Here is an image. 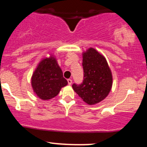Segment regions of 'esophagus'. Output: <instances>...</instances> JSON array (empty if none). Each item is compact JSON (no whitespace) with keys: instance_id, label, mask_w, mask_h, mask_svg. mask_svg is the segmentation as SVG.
Wrapping results in <instances>:
<instances>
[{"instance_id":"34e87169","label":"esophagus","mask_w":147,"mask_h":147,"mask_svg":"<svg viewBox=\"0 0 147 147\" xmlns=\"http://www.w3.org/2000/svg\"><path fill=\"white\" fill-rule=\"evenodd\" d=\"M72 80L70 79H68V85H71L72 84Z\"/></svg>"}]
</instances>
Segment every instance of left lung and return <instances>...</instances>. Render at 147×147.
Segmentation results:
<instances>
[{"mask_svg":"<svg viewBox=\"0 0 147 147\" xmlns=\"http://www.w3.org/2000/svg\"><path fill=\"white\" fill-rule=\"evenodd\" d=\"M84 81L80 85L74 84L76 93L89 105L102 102L112 88L113 75L104 55L93 48L83 52Z\"/></svg>","mask_w":147,"mask_h":147,"instance_id":"left-lung-1","label":"left lung"}]
</instances>
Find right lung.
Wrapping results in <instances>:
<instances>
[{"label": "right lung", "mask_w": 147, "mask_h": 147, "mask_svg": "<svg viewBox=\"0 0 147 147\" xmlns=\"http://www.w3.org/2000/svg\"><path fill=\"white\" fill-rule=\"evenodd\" d=\"M33 91L38 98L49 100L59 93L68 84L55 55H50L40 61L31 78Z\"/></svg>", "instance_id": "add662e5"}]
</instances>
